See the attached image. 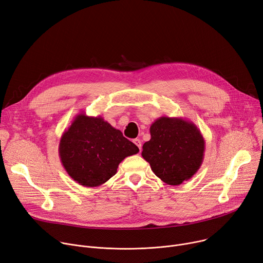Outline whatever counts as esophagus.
Listing matches in <instances>:
<instances>
[{"label":"esophagus","instance_id":"34e87169","mask_svg":"<svg viewBox=\"0 0 263 263\" xmlns=\"http://www.w3.org/2000/svg\"><path fill=\"white\" fill-rule=\"evenodd\" d=\"M133 142L138 146L139 151L141 152V148H142V142H141V140H140V139H134Z\"/></svg>","mask_w":263,"mask_h":263}]
</instances>
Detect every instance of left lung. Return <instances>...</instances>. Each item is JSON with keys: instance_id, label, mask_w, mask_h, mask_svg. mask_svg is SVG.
<instances>
[{"instance_id": "obj_1", "label": "left lung", "mask_w": 263, "mask_h": 263, "mask_svg": "<svg viewBox=\"0 0 263 263\" xmlns=\"http://www.w3.org/2000/svg\"><path fill=\"white\" fill-rule=\"evenodd\" d=\"M149 132L151 140L143 144L141 155L163 182L179 185L198 172L203 162L205 141L193 122L160 117Z\"/></svg>"}]
</instances>
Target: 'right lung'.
Wrapping results in <instances>:
<instances>
[{"label":"right lung","instance_id":"1","mask_svg":"<svg viewBox=\"0 0 263 263\" xmlns=\"http://www.w3.org/2000/svg\"><path fill=\"white\" fill-rule=\"evenodd\" d=\"M139 148L101 116H76L63 133L59 156L67 174L77 183L96 187L117 173L122 161Z\"/></svg>","mask_w":263,"mask_h":263}]
</instances>
